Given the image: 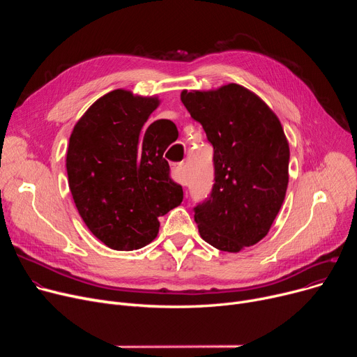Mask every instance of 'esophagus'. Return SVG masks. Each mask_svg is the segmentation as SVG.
I'll list each match as a JSON object with an SVG mask.
<instances>
[{"mask_svg":"<svg viewBox=\"0 0 357 357\" xmlns=\"http://www.w3.org/2000/svg\"><path fill=\"white\" fill-rule=\"evenodd\" d=\"M172 175H174L175 181L183 183V163H182V162L174 165V167H172Z\"/></svg>","mask_w":357,"mask_h":357,"instance_id":"esophagus-1","label":"esophagus"}]
</instances>
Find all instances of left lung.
<instances>
[{"mask_svg": "<svg viewBox=\"0 0 357 357\" xmlns=\"http://www.w3.org/2000/svg\"><path fill=\"white\" fill-rule=\"evenodd\" d=\"M181 101L214 147V185L194 208L201 237L222 252L264 238L288 188L289 144L275 112L248 88L186 91Z\"/></svg>", "mask_w": 357, "mask_h": 357, "instance_id": "left-lung-1", "label": "left lung"}]
</instances>
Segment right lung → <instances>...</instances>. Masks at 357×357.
Segmentation results:
<instances>
[{
    "label": "right lung",
    "instance_id": "add662e5",
    "mask_svg": "<svg viewBox=\"0 0 357 357\" xmlns=\"http://www.w3.org/2000/svg\"><path fill=\"white\" fill-rule=\"evenodd\" d=\"M158 105L156 97L114 89L86 109L70 135L66 171L73 202L109 249L144 248L158 236V218L182 202V186L163 159L172 143L166 128L175 124L159 120L143 131Z\"/></svg>",
    "mask_w": 357,
    "mask_h": 357
}]
</instances>
